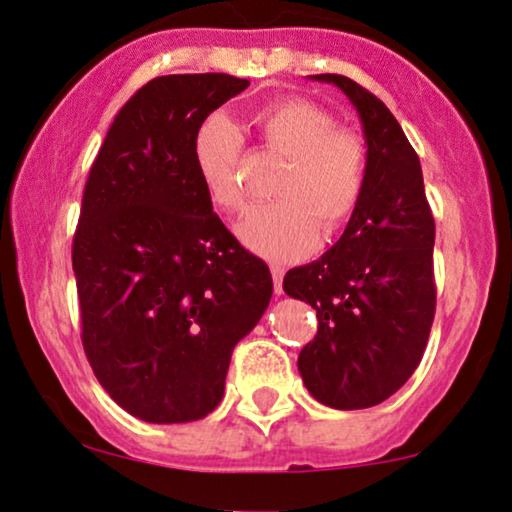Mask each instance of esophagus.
I'll list each match as a JSON object with an SVG mask.
<instances>
[{
    "label": "esophagus",
    "mask_w": 512,
    "mask_h": 512,
    "mask_svg": "<svg viewBox=\"0 0 512 512\" xmlns=\"http://www.w3.org/2000/svg\"><path fill=\"white\" fill-rule=\"evenodd\" d=\"M271 276H274V290L276 295H281L283 292V276H285V269L281 264H271Z\"/></svg>",
    "instance_id": "34e87169"
}]
</instances>
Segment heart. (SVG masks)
Wrapping results in <instances>:
<instances>
[{"instance_id": "b5f03b06", "label": "heart", "mask_w": 512, "mask_h": 512, "mask_svg": "<svg viewBox=\"0 0 512 512\" xmlns=\"http://www.w3.org/2000/svg\"><path fill=\"white\" fill-rule=\"evenodd\" d=\"M318 102L278 98L252 117L257 138L288 159L278 177L281 201L255 206L236 224L245 248L267 260H299L316 248L320 227L332 234L356 213L367 182V142ZM243 138L224 114H210L196 128L192 159L203 192L215 208L236 213L243 206Z\"/></svg>"}]
</instances>
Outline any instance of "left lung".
I'll list each match as a JSON object with an SVG mask.
<instances>
[{"label":"left lung","instance_id":"8db88e82","mask_svg":"<svg viewBox=\"0 0 512 512\" xmlns=\"http://www.w3.org/2000/svg\"><path fill=\"white\" fill-rule=\"evenodd\" d=\"M367 142L363 199L323 257L290 269L283 290L316 309L318 332L299 353L304 386L332 410L384 403L412 377L435 316V220L419 156L377 95L342 74Z\"/></svg>","mask_w":512,"mask_h":512}]
</instances>
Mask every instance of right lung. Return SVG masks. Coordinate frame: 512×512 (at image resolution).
I'll use <instances>...</instances> for the list:
<instances>
[{
  "instance_id": "add662e5",
  "label": "right lung",
  "mask_w": 512,
  "mask_h": 512,
  "mask_svg": "<svg viewBox=\"0 0 512 512\" xmlns=\"http://www.w3.org/2000/svg\"><path fill=\"white\" fill-rule=\"evenodd\" d=\"M250 86L231 74L147 81L114 117L72 243L81 342L102 388L149 424L220 405L234 346L274 281L213 213L196 175L201 121Z\"/></svg>"
}]
</instances>
